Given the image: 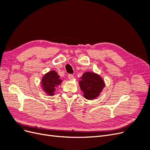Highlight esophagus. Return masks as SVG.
Returning <instances> with one entry per match:
<instances>
[{
	"label": "esophagus",
	"mask_w": 150,
	"mask_h": 150,
	"mask_svg": "<svg viewBox=\"0 0 150 150\" xmlns=\"http://www.w3.org/2000/svg\"><path fill=\"white\" fill-rule=\"evenodd\" d=\"M67 77H68V78H69V79H74V76H72V74H68Z\"/></svg>",
	"instance_id": "obj_1"
}]
</instances>
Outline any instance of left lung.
<instances>
[{"label":"left lung","instance_id":"obj_1","mask_svg":"<svg viewBox=\"0 0 150 150\" xmlns=\"http://www.w3.org/2000/svg\"><path fill=\"white\" fill-rule=\"evenodd\" d=\"M79 84L84 97L89 100L96 98L105 86L100 76L89 71L84 72L81 77Z\"/></svg>","mask_w":150,"mask_h":150}]
</instances>
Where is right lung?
<instances>
[{"label": "right lung", "instance_id": "obj_1", "mask_svg": "<svg viewBox=\"0 0 150 150\" xmlns=\"http://www.w3.org/2000/svg\"><path fill=\"white\" fill-rule=\"evenodd\" d=\"M62 81L57 72L53 70L47 72L40 83L44 91L49 96H54L56 88L61 84Z\"/></svg>", "mask_w": 150, "mask_h": 150}]
</instances>
